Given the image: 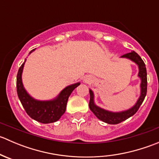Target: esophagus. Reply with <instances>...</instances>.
Wrapping results in <instances>:
<instances>
[{"instance_id": "1", "label": "esophagus", "mask_w": 159, "mask_h": 159, "mask_svg": "<svg viewBox=\"0 0 159 159\" xmlns=\"http://www.w3.org/2000/svg\"><path fill=\"white\" fill-rule=\"evenodd\" d=\"M84 81H85V82H90V81H91V78H85L84 79Z\"/></svg>"}]
</instances>
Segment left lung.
I'll list each match as a JSON object with an SVG mask.
<instances>
[{
  "label": "left lung",
  "instance_id": "left-lung-1",
  "mask_svg": "<svg viewBox=\"0 0 159 159\" xmlns=\"http://www.w3.org/2000/svg\"><path fill=\"white\" fill-rule=\"evenodd\" d=\"M121 58H126L136 64L139 68V74L138 77L140 78V95L138 98L136 103L132 107L124 111H111L104 109L101 107L98 106L94 102V94L91 89H89L90 93V102L89 108L91 111L94 114L96 117L101 121L110 125H117L121 123V121H125L126 119L134 115L139 110V107L143 102L147 93V71L145 65L140 56L132 51L130 53L121 56Z\"/></svg>",
  "mask_w": 159,
  "mask_h": 159
}]
</instances>
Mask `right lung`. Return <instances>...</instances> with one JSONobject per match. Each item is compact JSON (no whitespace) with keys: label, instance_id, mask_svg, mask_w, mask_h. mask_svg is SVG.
<instances>
[{"label":"right lung","instance_id":"add662e5","mask_svg":"<svg viewBox=\"0 0 159 159\" xmlns=\"http://www.w3.org/2000/svg\"><path fill=\"white\" fill-rule=\"evenodd\" d=\"M35 49L30 51L33 52ZM22 64L19 68L17 75V92L19 99L26 111L27 114L35 121L43 124L55 122L58 121L61 117L64 115L66 110L67 102L68 98L74 91L81 83L77 82L65 87L55 98L50 100H38L28 94L25 89L22 81V73L24 66L26 62Z\"/></svg>","mask_w":159,"mask_h":159}]
</instances>
